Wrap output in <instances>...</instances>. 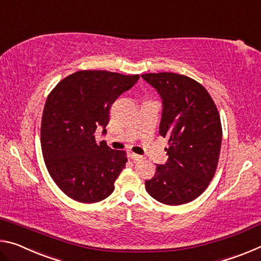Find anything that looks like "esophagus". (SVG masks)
I'll list each match as a JSON object with an SVG mask.
<instances>
[{
    "mask_svg": "<svg viewBox=\"0 0 261 261\" xmlns=\"http://www.w3.org/2000/svg\"><path fill=\"white\" fill-rule=\"evenodd\" d=\"M130 158H131V159H134L135 161L143 160V156L139 155V154H136V153H130Z\"/></svg>",
    "mask_w": 261,
    "mask_h": 261,
    "instance_id": "1",
    "label": "esophagus"
}]
</instances>
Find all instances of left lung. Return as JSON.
<instances>
[{"label":"left lung","mask_w":261,"mask_h":261,"mask_svg":"<svg viewBox=\"0 0 261 261\" xmlns=\"http://www.w3.org/2000/svg\"><path fill=\"white\" fill-rule=\"evenodd\" d=\"M162 99L160 134L168 139V161L145 182L146 191L166 205L196 199L208 187L218 167L222 126L206 88L174 72L141 74Z\"/></svg>","instance_id":"1"}]
</instances>
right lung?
<instances>
[{
    "mask_svg": "<svg viewBox=\"0 0 261 261\" xmlns=\"http://www.w3.org/2000/svg\"><path fill=\"white\" fill-rule=\"evenodd\" d=\"M139 74L82 70L57 84L48 95L41 121V149L48 173L71 199L93 204L112 194L127 161L124 151L95 141L105 135L109 109Z\"/></svg>",
    "mask_w": 261,
    "mask_h": 261,
    "instance_id": "obj_1",
    "label": "right lung"
}]
</instances>
